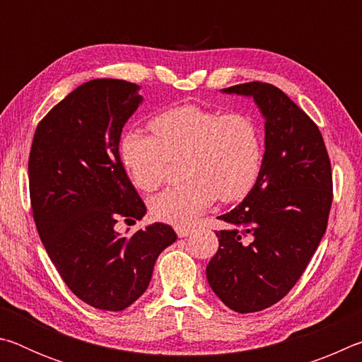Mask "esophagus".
<instances>
[{
    "label": "esophagus",
    "instance_id": "obj_1",
    "mask_svg": "<svg viewBox=\"0 0 362 362\" xmlns=\"http://www.w3.org/2000/svg\"><path fill=\"white\" fill-rule=\"evenodd\" d=\"M175 233H177V236H179V238H185V236L189 235V233H192V228H189V226H185V225H177Z\"/></svg>",
    "mask_w": 362,
    "mask_h": 362
}]
</instances>
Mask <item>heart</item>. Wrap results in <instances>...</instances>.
<instances>
[{
	"mask_svg": "<svg viewBox=\"0 0 362 362\" xmlns=\"http://www.w3.org/2000/svg\"><path fill=\"white\" fill-rule=\"evenodd\" d=\"M150 129L153 136L126 132L119 156L134 185L148 193L166 183L173 163L182 161L185 182L150 203L151 214L163 222L189 223L217 198L222 203L244 198L259 179L262 132L247 115L183 105L155 116Z\"/></svg>",
	"mask_w": 362,
	"mask_h": 362,
	"instance_id": "1",
	"label": "heart"
}]
</instances>
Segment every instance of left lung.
<instances>
[{"label":"left lung","mask_w":362,"mask_h":362,"mask_svg":"<svg viewBox=\"0 0 362 362\" xmlns=\"http://www.w3.org/2000/svg\"><path fill=\"white\" fill-rule=\"evenodd\" d=\"M252 97L265 118L259 179L218 218V250L206 268L216 296L236 313L279 302L302 276L327 228L332 170L317 126L276 86L252 81L222 89Z\"/></svg>","instance_id":"8db88e82"}]
</instances>
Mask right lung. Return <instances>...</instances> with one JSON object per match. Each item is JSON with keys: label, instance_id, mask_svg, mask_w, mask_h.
<instances>
[{"label": "right lung", "instance_id": "obj_1", "mask_svg": "<svg viewBox=\"0 0 362 362\" xmlns=\"http://www.w3.org/2000/svg\"><path fill=\"white\" fill-rule=\"evenodd\" d=\"M140 86L93 79L59 102L35 131L28 158L33 218L69 289L94 308L121 311L150 284L158 255L175 240L166 223L121 236L144 201L119 158L122 127L142 103Z\"/></svg>", "mask_w": 362, "mask_h": 362}]
</instances>
